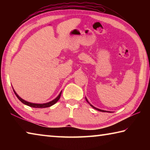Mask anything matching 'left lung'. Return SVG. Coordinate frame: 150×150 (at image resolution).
I'll list each match as a JSON object with an SVG mask.
<instances>
[{
    "mask_svg": "<svg viewBox=\"0 0 150 150\" xmlns=\"http://www.w3.org/2000/svg\"><path fill=\"white\" fill-rule=\"evenodd\" d=\"M86 98V100H87V102L88 104H90L89 103H88V100L87 99V98ZM90 105H91V106H92V107H93V108H95V109H96V110H98V111H100V112H108V111H106V110H100V109H98V108H97L95 107V106H93V105H91V104H90Z\"/></svg>",
    "mask_w": 150,
    "mask_h": 150,
    "instance_id": "obj_1",
    "label": "left lung"
}]
</instances>
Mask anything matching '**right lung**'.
I'll use <instances>...</instances> for the list:
<instances>
[{
  "mask_svg": "<svg viewBox=\"0 0 150 150\" xmlns=\"http://www.w3.org/2000/svg\"><path fill=\"white\" fill-rule=\"evenodd\" d=\"M14 92L15 93V95H16V96H17V98H18V99L20 101H21L22 103H24V105H28V106H31V107H33V108H46V107H50V106L54 105L55 103H56L57 102L58 100L59 99L61 95H62V92H61L59 93V95L57 96V98H55L54 100H53L51 101V102H49V103H45V104H34V103H31L27 102V101L23 100V99H22V98H20V96L17 95L16 93L14 91Z\"/></svg>",
  "mask_w": 150,
  "mask_h": 150,
  "instance_id": "add662e5",
  "label": "right lung"
}]
</instances>
